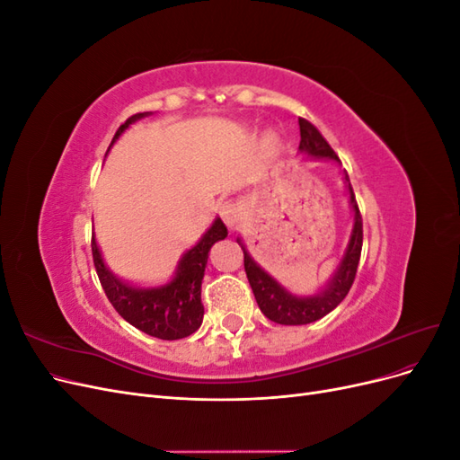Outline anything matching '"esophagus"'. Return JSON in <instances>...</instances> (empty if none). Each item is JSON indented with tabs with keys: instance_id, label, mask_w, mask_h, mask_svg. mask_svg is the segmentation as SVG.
<instances>
[{
	"instance_id": "obj_1",
	"label": "esophagus",
	"mask_w": 460,
	"mask_h": 460,
	"mask_svg": "<svg viewBox=\"0 0 460 460\" xmlns=\"http://www.w3.org/2000/svg\"><path fill=\"white\" fill-rule=\"evenodd\" d=\"M220 217H222V220L226 222V226L230 230H235V228H238V225H240L242 213H240L238 205H235L234 201H225V203H222V207H220Z\"/></svg>"
}]
</instances>
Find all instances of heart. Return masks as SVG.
Instances as JSON below:
<instances>
[{
  "label": "heart",
  "instance_id": "heart-1",
  "mask_svg": "<svg viewBox=\"0 0 460 460\" xmlns=\"http://www.w3.org/2000/svg\"><path fill=\"white\" fill-rule=\"evenodd\" d=\"M274 142H276V140H274V136H269V144H270V146H272V144H274Z\"/></svg>",
  "mask_w": 460,
  "mask_h": 460
}]
</instances>
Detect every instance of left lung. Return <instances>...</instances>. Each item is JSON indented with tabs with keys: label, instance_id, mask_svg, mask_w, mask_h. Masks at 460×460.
I'll use <instances>...</instances> for the list:
<instances>
[{
	"label": "left lung",
	"instance_id": "obj_1",
	"mask_svg": "<svg viewBox=\"0 0 460 460\" xmlns=\"http://www.w3.org/2000/svg\"><path fill=\"white\" fill-rule=\"evenodd\" d=\"M299 132H301V142H299L301 155H307L311 159H330V161L340 163L336 151L330 147V144L324 140V136L320 134L309 120L299 119ZM343 182H345L347 193H349V205L353 211V230L338 269L333 270L330 280L320 288L316 294L313 296L291 294V291H288L280 282L274 280L267 270L259 267L255 259L249 255L242 238L235 240L243 249L245 274H247L249 286L253 289L259 309L264 316L276 324H284V326L311 324L314 320H320L328 313H332L345 299V296L349 294L355 274H357V267H358L360 249H363V218H360L358 205H357L355 193L347 172H343Z\"/></svg>",
	"mask_w": 460,
	"mask_h": 460
}]
</instances>
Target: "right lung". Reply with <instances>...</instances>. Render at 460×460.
Masks as SVG:
<instances>
[{
  "label": "right lung",
  "instance_id": "right-lung-1",
  "mask_svg": "<svg viewBox=\"0 0 460 460\" xmlns=\"http://www.w3.org/2000/svg\"><path fill=\"white\" fill-rule=\"evenodd\" d=\"M149 115L151 113H137L120 124L111 146L119 140L124 130L130 128V124ZM226 235L228 230L225 222L215 218L211 228L201 235V240L178 261L171 280L155 288H134L111 272L102 257L95 235H92V255L105 296L117 313L134 328L146 332L147 336L171 341L188 338L201 326L205 313L201 303V280L208 252Z\"/></svg>",
  "mask_w": 460,
  "mask_h": 460
}]
</instances>
